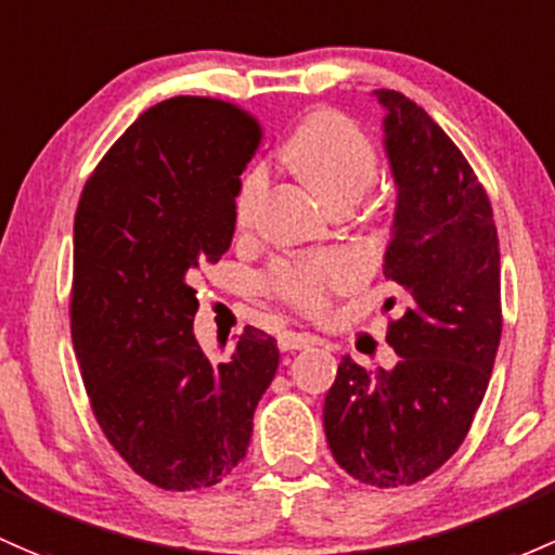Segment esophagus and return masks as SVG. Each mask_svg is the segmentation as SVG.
I'll return each instance as SVG.
<instances>
[{"label": "esophagus", "instance_id": "esophagus-1", "mask_svg": "<svg viewBox=\"0 0 555 555\" xmlns=\"http://www.w3.org/2000/svg\"><path fill=\"white\" fill-rule=\"evenodd\" d=\"M279 348L282 351H300V348H308L313 343L311 335H300V332H293V330H284L279 332Z\"/></svg>", "mask_w": 555, "mask_h": 555}]
</instances>
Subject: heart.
<instances>
[{
  "label": "heart",
  "instance_id": "b5f03b06",
  "mask_svg": "<svg viewBox=\"0 0 555 555\" xmlns=\"http://www.w3.org/2000/svg\"><path fill=\"white\" fill-rule=\"evenodd\" d=\"M287 159L308 189L335 212L348 209L370 191L380 170L375 143L359 125L337 111H317L297 125L287 143ZM268 170L262 165L244 175L236 194L238 225L249 223L255 204L266 194ZM356 282V266L346 255H311L273 262L266 289L302 313L324 311L332 295Z\"/></svg>",
  "mask_w": 555,
  "mask_h": 555
}]
</instances>
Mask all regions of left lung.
I'll return each instance as SVG.
<instances>
[{"instance_id":"left-lung-1","label":"left lung","mask_w":555,"mask_h":555,"mask_svg":"<svg viewBox=\"0 0 555 555\" xmlns=\"http://www.w3.org/2000/svg\"><path fill=\"white\" fill-rule=\"evenodd\" d=\"M393 170V236L383 273L404 293L385 340L393 370L343 356L324 399L332 457L372 487H410L457 452L487 393L503 332L492 204L452 138L417 103L375 90ZM396 297L385 302V311Z\"/></svg>"}]
</instances>
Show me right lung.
I'll return each instance as SVG.
<instances>
[{
  "instance_id": "add662e5",
  "label": "right lung",
  "mask_w": 555,
  "mask_h": 555,
  "mask_svg": "<svg viewBox=\"0 0 555 555\" xmlns=\"http://www.w3.org/2000/svg\"><path fill=\"white\" fill-rule=\"evenodd\" d=\"M260 140L258 116L218 98L156 103L98 162L74 218L72 337L92 415L170 492L215 487L242 463L276 375V340L258 326L220 361L194 337V287L231 247Z\"/></svg>"
}]
</instances>
